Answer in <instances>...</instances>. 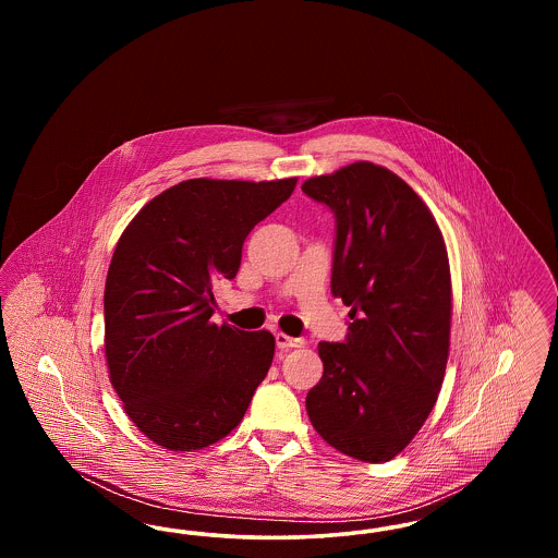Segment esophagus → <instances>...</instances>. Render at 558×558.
Listing matches in <instances>:
<instances>
[{
    "label": "esophagus",
    "mask_w": 558,
    "mask_h": 558,
    "mask_svg": "<svg viewBox=\"0 0 558 558\" xmlns=\"http://www.w3.org/2000/svg\"><path fill=\"white\" fill-rule=\"evenodd\" d=\"M276 345L280 349H292V347H305L307 341L303 337H289L284 332H276Z\"/></svg>",
    "instance_id": "34e87169"
}]
</instances>
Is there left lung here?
Here are the masks:
<instances>
[{
	"label": "left lung",
	"mask_w": 558,
	"mask_h": 558,
	"mask_svg": "<svg viewBox=\"0 0 558 558\" xmlns=\"http://www.w3.org/2000/svg\"><path fill=\"white\" fill-rule=\"evenodd\" d=\"M301 190L337 219L330 291L349 312L345 343L318 345L324 374L305 405L335 450L387 462L425 425L450 351L448 251L421 196L360 160Z\"/></svg>",
	"instance_id": "1"
}]
</instances>
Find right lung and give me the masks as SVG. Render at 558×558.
<instances>
[{
	"instance_id": "obj_1",
	"label": "right lung",
	"mask_w": 558,
	"mask_h": 558,
	"mask_svg": "<svg viewBox=\"0 0 558 558\" xmlns=\"http://www.w3.org/2000/svg\"><path fill=\"white\" fill-rule=\"evenodd\" d=\"M296 178L186 180L142 207L105 287V353L125 414L171 451L203 450L240 425L274 360L271 332L213 324V284L232 280L248 232Z\"/></svg>"
}]
</instances>
